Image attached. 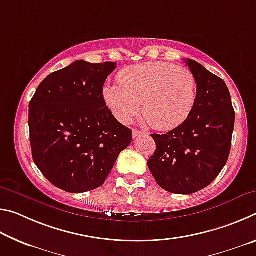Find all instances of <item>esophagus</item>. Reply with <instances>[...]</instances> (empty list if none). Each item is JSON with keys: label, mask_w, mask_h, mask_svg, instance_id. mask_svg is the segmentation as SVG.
Listing matches in <instances>:
<instances>
[{"label": "esophagus", "mask_w": 256, "mask_h": 256, "mask_svg": "<svg viewBox=\"0 0 256 256\" xmlns=\"http://www.w3.org/2000/svg\"><path fill=\"white\" fill-rule=\"evenodd\" d=\"M144 132L138 131V130H133V132H132V136H133L134 138H138V136H144Z\"/></svg>", "instance_id": "esophagus-1"}]
</instances>
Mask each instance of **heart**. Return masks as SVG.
Wrapping results in <instances>:
<instances>
[{
	"instance_id": "1",
	"label": "heart",
	"mask_w": 256,
	"mask_h": 256,
	"mask_svg": "<svg viewBox=\"0 0 256 256\" xmlns=\"http://www.w3.org/2000/svg\"><path fill=\"white\" fill-rule=\"evenodd\" d=\"M120 84L104 88V98L120 122L128 123L142 102L146 120L157 130H172L183 124L196 99V80L188 68L162 60L124 68Z\"/></svg>"
}]
</instances>
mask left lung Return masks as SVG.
I'll use <instances>...</instances> for the list:
<instances>
[{
    "instance_id": "8db88e82",
    "label": "left lung",
    "mask_w": 256,
    "mask_h": 256,
    "mask_svg": "<svg viewBox=\"0 0 256 256\" xmlns=\"http://www.w3.org/2000/svg\"><path fill=\"white\" fill-rule=\"evenodd\" d=\"M196 80V105L188 118L166 134H151L156 152L148 167L160 188L192 194L210 185L230 154L235 124L226 84L193 60H185Z\"/></svg>"
}]
</instances>
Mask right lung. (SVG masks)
Listing matches in <instances>:
<instances>
[{"label":"right lung","instance_id":"obj_1","mask_svg":"<svg viewBox=\"0 0 256 256\" xmlns=\"http://www.w3.org/2000/svg\"><path fill=\"white\" fill-rule=\"evenodd\" d=\"M116 63L76 60L50 73L29 104L32 159L47 180L70 193L102 186L132 131L106 106L102 88Z\"/></svg>","mask_w":256,"mask_h":256}]
</instances>
